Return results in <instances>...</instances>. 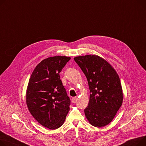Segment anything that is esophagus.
<instances>
[{
  "label": "esophagus",
  "instance_id": "1",
  "mask_svg": "<svg viewBox=\"0 0 146 146\" xmlns=\"http://www.w3.org/2000/svg\"><path fill=\"white\" fill-rule=\"evenodd\" d=\"M77 101V98H76V97H74V98L72 99V103H76Z\"/></svg>",
  "mask_w": 146,
  "mask_h": 146
}]
</instances>
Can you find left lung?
<instances>
[{"instance_id": "left-lung-1", "label": "left lung", "mask_w": 146, "mask_h": 146, "mask_svg": "<svg viewBox=\"0 0 146 146\" xmlns=\"http://www.w3.org/2000/svg\"><path fill=\"white\" fill-rule=\"evenodd\" d=\"M85 74L90 89V100L84 109L86 118L94 127L109 124L123 102L119 77L111 66L95 55L74 58Z\"/></svg>"}]
</instances>
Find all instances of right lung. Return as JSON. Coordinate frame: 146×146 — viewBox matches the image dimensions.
Instances as JSON below:
<instances>
[{
  "label": "right lung",
  "mask_w": 146,
  "mask_h": 146,
  "mask_svg": "<svg viewBox=\"0 0 146 146\" xmlns=\"http://www.w3.org/2000/svg\"><path fill=\"white\" fill-rule=\"evenodd\" d=\"M70 57L47 58L34 69L27 86L26 103L33 117L44 127L54 130L64 122L70 99L60 79V72Z\"/></svg>",
  "instance_id": "1"
}]
</instances>
